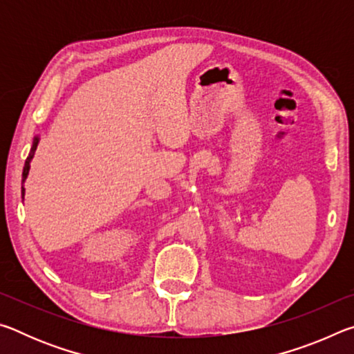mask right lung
Instances as JSON below:
<instances>
[{
  "mask_svg": "<svg viewBox=\"0 0 354 354\" xmlns=\"http://www.w3.org/2000/svg\"><path fill=\"white\" fill-rule=\"evenodd\" d=\"M40 142V136H35L34 140H32V147H31V151H29V156L26 158V162H25V167H23V179H21V184H25L26 178L29 175V169H31V160L34 158L35 154V149H37V145ZM21 198H25V187L21 185Z\"/></svg>",
  "mask_w": 354,
  "mask_h": 354,
  "instance_id": "right-lung-1",
  "label": "right lung"
}]
</instances>
